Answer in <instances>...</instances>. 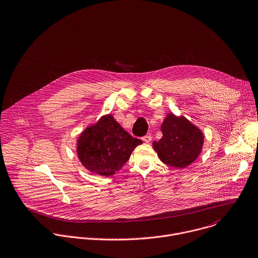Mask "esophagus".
<instances>
[{
    "mask_svg": "<svg viewBox=\"0 0 258 258\" xmlns=\"http://www.w3.org/2000/svg\"><path fill=\"white\" fill-rule=\"evenodd\" d=\"M151 140H152V137H151L150 135H147V136L143 137V141H144L146 144H149V143L151 142Z\"/></svg>",
    "mask_w": 258,
    "mask_h": 258,
    "instance_id": "obj_1",
    "label": "esophagus"
}]
</instances>
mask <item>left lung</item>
<instances>
[{
    "instance_id": "1",
    "label": "left lung",
    "mask_w": 258,
    "mask_h": 258,
    "mask_svg": "<svg viewBox=\"0 0 258 258\" xmlns=\"http://www.w3.org/2000/svg\"><path fill=\"white\" fill-rule=\"evenodd\" d=\"M163 137L153 143L160 160L168 166L186 168L203 150L204 134L184 116L168 113L161 125Z\"/></svg>"
}]
</instances>
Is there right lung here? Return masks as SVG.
Here are the masks:
<instances>
[{"label": "right lung", "mask_w": 258, "mask_h": 258, "mask_svg": "<svg viewBox=\"0 0 258 258\" xmlns=\"http://www.w3.org/2000/svg\"><path fill=\"white\" fill-rule=\"evenodd\" d=\"M142 143L125 132L111 114H107L80 135L77 154L90 172L108 177L122 168L135 148Z\"/></svg>", "instance_id": "1"}]
</instances>
